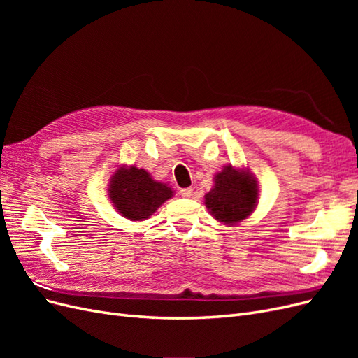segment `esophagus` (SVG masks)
<instances>
[{"mask_svg": "<svg viewBox=\"0 0 358 358\" xmlns=\"http://www.w3.org/2000/svg\"><path fill=\"white\" fill-rule=\"evenodd\" d=\"M179 194L182 197H191L192 196V188H182L179 191Z\"/></svg>", "mask_w": 358, "mask_h": 358, "instance_id": "esophagus-1", "label": "esophagus"}]
</instances>
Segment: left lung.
<instances>
[{"label":"left lung","instance_id":"1","mask_svg":"<svg viewBox=\"0 0 358 358\" xmlns=\"http://www.w3.org/2000/svg\"><path fill=\"white\" fill-rule=\"evenodd\" d=\"M258 187L255 178L243 169L227 166L215 175L213 188L204 196V204L215 220L234 225L248 218L257 208Z\"/></svg>","mask_w":358,"mask_h":358}]
</instances>
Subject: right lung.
I'll return each instance as SVG.
<instances>
[{
  "mask_svg": "<svg viewBox=\"0 0 358 358\" xmlns=\"http://www.w3.org/2000/svg\"><path fill=\"white\" fill-rule=\"evenodd\" d=\"M109 197L115 209L131 221L148 220L166 200L173 197L167 183L154 180L145 169L119 167L110 179Z\"/></svg>",
  "mask_w": 358,
  "mask_h": 358,
  "instance_id": "1",
  "label": "right lung"
}]
</instances>
